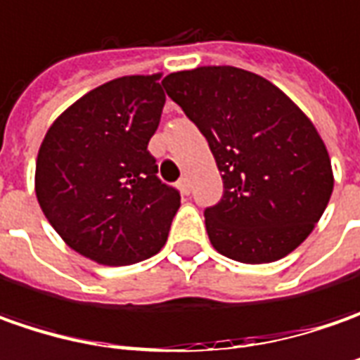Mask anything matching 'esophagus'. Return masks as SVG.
<instances>
[{
    "mask_svg": "<svg viewBox=\"0 0 360 360\" xmlns=\"http://www.w3.org/2000/svg\"><path fill=\"white\" fill-rule=\"evenodd\" d=\"M177 189H179L183 195H189V191H191V185H189V179L187 177H181L179 181H177Z\"/></svg>",
    "mask_w": 360,
    "mask_h": 360,
    "instance_id": "1",
    "label": "esophagus"
}]
</instances>
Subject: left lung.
<instances>
[{
	"instance_id": "obj_1",
	"label": "left lung",
	"mask_w": 360,
	"mask_h": 360,
	"mask_svg": "<svg viewBox=\"0 0 360 360\" xmlns=\"http://www.w3.org/2000/svg\"><path fill=\"white\" fill-rule=\"evenodd\" d=\"M163 87L205 135L223 177L221 201L205 209L211 245L251 265L295 251L333 193L311 119L271 81L231 65L169 73Z\"/></svg>"
}]
</instances>
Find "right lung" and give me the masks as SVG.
Returning <instances> with one entry per match:
<instances>
[{"mask_svg":"<svg viewBox=\"0 0 360 360\" xmlns=\"http://www.w3.org/2000/svg\"><path fill=\"white\" fill-rule=\"evenodd\" d=\"M159 77L127 75L95 87L53 121L37 153L44 215L71 249L101 265L159 253L181 205L147 149L165 105Z\"/></svg>","mask_w":360,"mask_h":360,"instance_id":"obj_1","label":"right lung"}]
</instances>
